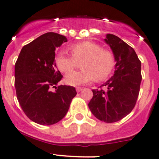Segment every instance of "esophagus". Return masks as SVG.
<instances>
[{"label":"esophagus","mask_w":159,"mask_h":159,"mask_svg":"<svg viewBox=\"0 0 159 159\" xmlns=\"http://www.w3.org/2000/svg\"><path fill=\"white\" fill-rule=\"evenodd\" d=\"M81 90H82V89H81V88H80V87L76 88V91H77V92H81Z\"/></svg>","instance_id":"obj_1"}]
</instances>
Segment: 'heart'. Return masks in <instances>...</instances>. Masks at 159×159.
I'll return each mask as SVG.
<instances>
[{
  "label": "heart",
  "mask_w": 159,
  "mask_h": 159,
  "mask_svg": "<svg viewBox=\"0 0 159 159\" xmlns=\"http://www.w3.org/2000/svg\"><path fill=\"white\" fill-rule=\"evenodd\" d=\"M72 56L60 52L56 57V64L62 72H68L78 67L81 63L82 70L70 71L65 76V82L73 86L82 85L96 78L104 80L112 73L115 65L113 53L102 49L98 43L84 41L69 47Z\"/></svg>",
  "instance_id": "1"
}]
</instances>
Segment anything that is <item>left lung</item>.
<instances>
[{"label": "left lung", "instance_id": "obj_1", "mask_svg": "<svg viewBox=\"0 0 159 159\" xmlns=\"http://www.w3.org/2000/svg\"><path fill=\"white\" fill-rule=\"evenodd\" d=\"M104 40L113 53L116 62L115 71L102 85L106 86L105 90H92L93 97L89 107L99 120L114 123L122 120L134 108L142 79L141 61L134 50L116 35L107 34Z\"/></svg>", "mask_w": 159, "mask_h": 159}]
</instances>
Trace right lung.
<instances>
[{
    "mask_svg": "<svg viewBox=\"0 0 159 159\" xmlns=\"http://www.w3.org/2000/svg\"><path fill=\"white\" fill-rule=\"evenodd\" d=\"M67 41L55 32L43 34L22 47L15 63L17 98L36 124L52 125L61 120L77 95L73 86H57L63 76L56 67L55 50Z\"/></svg>",
    "mask_w": 159,
    "mask_h": 159,
    "instance_id": "1",
    "label": "right lung"
}]
</instances>
